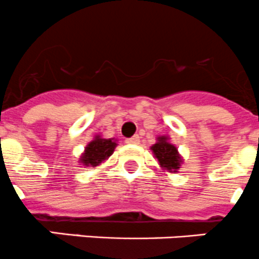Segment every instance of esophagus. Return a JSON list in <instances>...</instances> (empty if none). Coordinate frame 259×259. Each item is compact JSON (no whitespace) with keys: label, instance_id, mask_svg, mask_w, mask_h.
<instances>
[{"label":"esophagus","instance_id":"esophagus-1","mask_svg":"<svg viewBox=\"0 0 259 259\" xmlns=\"http://www.w3.org/2000/svg\"><path fill=\"white\" fill-rule=\"evenodd\" d=\"M126 142L128 143V145H138V143H140V137H138V136L136 135V136H133V137L127 138Z\"/></svg>","mask_w":259,"mask_h":259}]
</instances>
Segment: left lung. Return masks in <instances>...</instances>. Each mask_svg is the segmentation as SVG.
<instances>
[{
  "mask_svg": "<svg viewBox=\"0 0 259 259\" xmlns=\"http://www.w3.org/2000/svg\"><path fill=\"white\" fill-rule=\"evenodd\" d=\"M150 150L152 151L153 157L157 160L161 171L170 174L179 172L184 163V157L167 135L157 136L156 143L151 146Z\"/></svg>",
  "mask_w": 259,
  "mask_h": 259,
  "instance_id": "8db88e82",
  "label": "left lung"
}]
</instances>
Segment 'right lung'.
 Wrapping results in <instances>:
<instances>
[{
    "label": "right lung",
    "instance_id": "1",
    "mask_svg": "<svg viewBox=\"0 0 259 259\" xmlns=\"http://www.w3.org/2000/svg\"><path fill=\"white\" fill-rule=\"evenodd\" d=\"M117 146H118L117 138H104L101 133H97L91 142L87 143L84 147L83 153L79 157V165L96 168L111 157Z\"/></svg>",
    "mask_w": 259,
    "mask_h": 259
}]
</instances>
